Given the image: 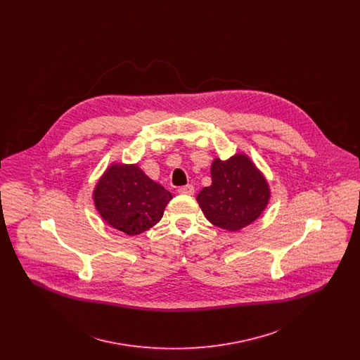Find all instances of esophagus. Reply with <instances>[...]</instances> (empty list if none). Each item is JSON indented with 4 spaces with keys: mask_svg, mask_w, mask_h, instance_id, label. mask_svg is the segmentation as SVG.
<instances>
[{
    "mask_svg": "<svg viewBox=\"0 0 360 360\" xmlns=\"http://www.w3.org/2000/svg\"><path fill=\"white\" fill-rule=\"evenodd\" d=\"M178 193H181V194H188V195H191V194H194V186H193V185L181 186V188H178Z\"/></svg>",
    "mask_w": 360,
    "mask_h": 360,
    "instance_id": "esophagus-1",
    "label": "esophagus"
}]
</instances>
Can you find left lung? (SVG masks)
<instances>
[{"label":"left lung","instance_id":"left-lung-1","mask_svg":"<svg viewBox=\"0 0 360 360\" xmlns=\"http://www.w3.org/2000/svg\"><path fill=\"white\" fill-rule=\"evenodd\" d=\"M212 185L197 195L206 219L226 231H239L254 223L270 198L262 172L245 155L212 163Z\"/></svg>","mask_w":360,"mask_h":360}]
</instances>
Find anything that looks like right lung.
<instances>
[{
	"instance_id": "right-lung-1",
	"label": "right lung",
	"mask_w": 360,
	"mask_h": 360,
	"mask_svg": "<svg viewBox=\"0 0 360 360\" xmlns=\"http://www.w3.org/2000/svg\"><path fill=\"white\" fill-rule=\"evenodd\" d=\"M172 198L136 165H112L94 188V205L103 220L131 236L154 226Z\"/></svg>"
}]
</instances>
